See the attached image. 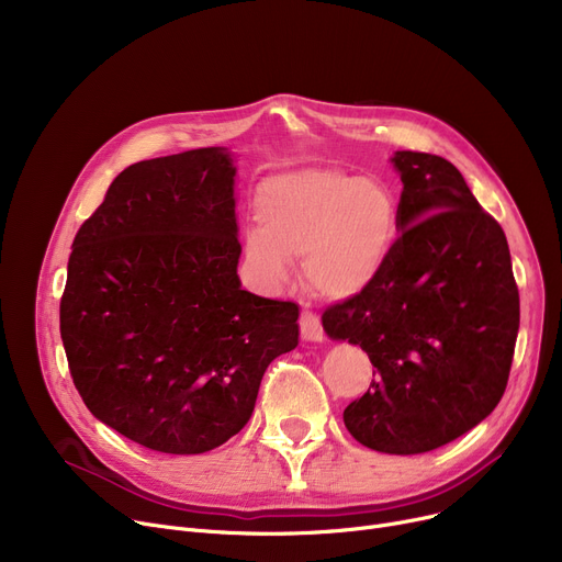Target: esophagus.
Wrapping results in <instances>:
<instances>
[{
    "instance_id": "esophagus-1",
    "label": "esophagus",
    "mask_w": 562,
    "mask_h": 562,
    "mask_svg": "<svg viewBox=\"0 0 562 562\" xmlns=\"http://www.w3.org/2000/svg\"><path fill=\"white\" fill-rule=\"evenodd\" d=\"M301 335L305 341H323V326H321V318L310 312V310H303L301 312Z\"/></svg>"
}]
</instances>
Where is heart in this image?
<instances>
[{"mask_svg": "<svg viewBox=\"0 0 562 562\" xmlns=\"http://www.w3.org/2000/svg\"><path fill=\"white\" fill-rule=\"evenodd\" d=\"M259 229L244 234V255L266 286L289 278L303 257V278L326 299L362 293L390 261L398 241V202L373 177L339 168L273 175L255 193Z\"/></svg>", "mask_w": 562, "mask_h": 562, "instance_id": "b5f03b06", "label": "heart"}]
</instances>
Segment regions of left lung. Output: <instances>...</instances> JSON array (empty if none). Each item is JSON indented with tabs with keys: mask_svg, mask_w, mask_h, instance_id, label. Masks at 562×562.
Segmentation results:
<instances>
[{
	"mask_svg": "<svg viewBox=\"0 0 562 562\" xmlns=\"http://www.w3.org/2000/svg\"><path fill=\"white\" fill-rule=\"evenodd\" d=\"M401 236L382 273L323 312V330L358 344L371 387L344 409L360 445L415 456L479 426L506 392L519 289L501 225L437 155H394Z\"/></svg>",
	"mask_w": 562,
	"mask_h": 562,
	"instance_id": "obj_1",
	"label": "left lung"
}]
</instances>
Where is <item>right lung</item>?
<instances>
[{
    "label": "right lung",
    "instance_id": "add662e5",
    "mask_svg": "<svg viewBox=\"0 0 562 562\" xmlns=\"http://www.w3.org/2000/svg\"><path fill=\"white\" fill-rule=\"evenodd\" d=\"M225 147L138 161L79 227L61 339L79 396L159 453L221 447L255 409L263 371L299 346V305L241 289Z\"/></svg>",
    "mask_w": 562,
    "mask_h": 562
}]
</instances>
